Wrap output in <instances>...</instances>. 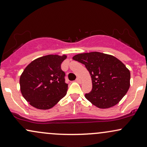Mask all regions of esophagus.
I'll return each mask as SVG.
<instances>
[{
  "label": "esophagus",
  "instance_id": "1",
  "mask_svg": "<svg viewBox=\"0 0 147 147\" xmlns=\"http://www.w3.org/2000/svg\"><path fill=\"white\" fill-rule=\"evenodd\" d=\"M76 81L78 83H81V79L80 78H77L76 80Z\"/></svg>",
  "mask_w": 147,
  "mask_h": 147
}]
</instances>
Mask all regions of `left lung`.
<instances>
[{
	"label": "left lung",
	"mask_w": 147,
	"mask_h": 147,
	"mask_svg": "<svg viewBox=\"0 0 147 147\" xmlns=\"http://www.w3.org/2000/svg\"><path fill=\"white\" fill-rule=\"evenodd\" d=\"M73 59L84 64L90 73L93 88L85 97L97 108L115 106L129 90V71L113 56L93 52L77 54Z\"/></svg>",
	"instance_id": "left-lung-1"
}]
</instances>
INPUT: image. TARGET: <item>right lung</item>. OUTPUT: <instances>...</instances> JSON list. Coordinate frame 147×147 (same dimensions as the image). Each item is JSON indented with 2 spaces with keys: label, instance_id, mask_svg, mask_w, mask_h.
<instances>
[{
  "label": "right lung",
  "instance_id": "1",
  "mask_svg": "<svg viewBox=\"0 0 147 147\" xmlns=\"http://www.w3.org/2000/svg\"><path fill=\"white\" fill-rule=\"evenodd\" d=\"M67 56L47 55L32 61L20 78V90L32 106L48 110L55 106L67 94L68 84L61 63Z\"/></svg>",
  "mask_w": 147,
  "mask_h": 147
}]
</instances>
